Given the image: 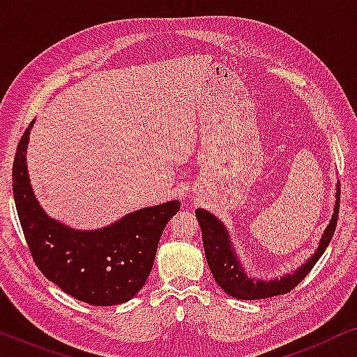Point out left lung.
I'll return each mask as SVG.
<instances>
[{"label": "left lung", "instance_id": "8db88e82", "mask_svg": "<svg viewBox=\"0 0 357 357\" xmlns=\"http://www.w3.org/2000/svg\"><path fill=\"white\" fill-rule=\"evenodd\" d=\"M335 206L333 214H331L330 222L326 224L324 234H321L319 247L312 253L307 261L297 268V270L286 273L280 278H273V280H260L257 276H250L245 270V266L241 263L236 247H234L232 238L229 236L227 227L214 216L213 213L206 211V209L198 208L195 214L202 227L203 234V247L204 255H206V261L209 270H211L214 281L218 282L219 287L229 296L236 297V299L242 301H257V299H266V297L287 294V292L294 289L304 278L309 275L315 263L320 260L324 255L326 247L330 245L331 237H333L336 221H338V211H340V183L336 185V195H335Z\"/></svg>", "mask_w": 357, "mask_h": 357}]
</instances>
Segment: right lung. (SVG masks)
Segmentation results:
<instances>
[{"label":"right lung","instance_id":"obj_1","mask_svg":"<svg viewBox=\"0 0 357 357\" xmlns=\"http://www.w3.org/2000/svg\"><path fill=\"white\" fill-rule=\"evenodd\" d=\"M29 125L13 164V193L24 237L45 278L77 301L91 305H119L138 294L154 265L159 238L178 199L126 214L109 226L73 229L43 211L27 170Z\"/></svg>","mask_w":357,"mask_h":357}]
</instances>
